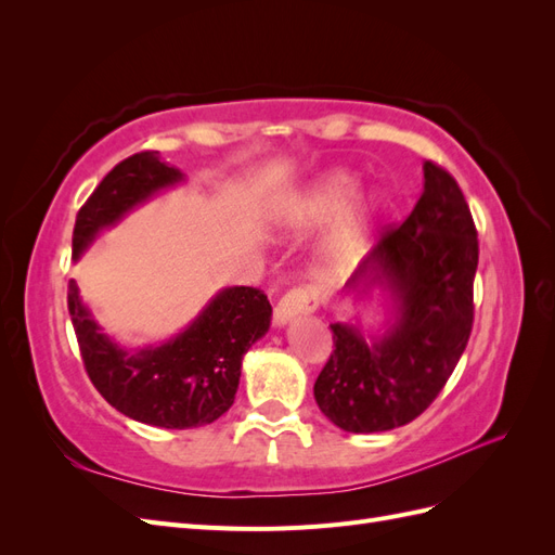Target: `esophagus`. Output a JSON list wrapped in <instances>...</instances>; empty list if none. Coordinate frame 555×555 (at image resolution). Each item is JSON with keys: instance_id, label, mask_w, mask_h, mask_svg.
Wrapping results in <instances>:
<instances>
[{"instance_id": "34e87169", "label": "esophagus", "mask_w": 555, "mask_h": 555, "mask_svg": "<svg viewBox=\"0 0 555 555\" xmlns=\"http://www.w3.org/2000/svg\"><path fill=\"white\" fill-rule=\"evenodd\" d=\"M314 308H317L314 292L310 287H296V289H289L278 300L273 319L278 326H284V324H289L292 319H296L298 314L312 312Z\"/></svg>"}]
</instances>
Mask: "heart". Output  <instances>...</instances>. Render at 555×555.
Masks as SVG:
<instances>
[{
    "label": "heart",
    "mask_w": 555,
    "mask_h": 555,
    "mask_svg": "<svg viewBox=\"0 0 555 555\" xmlns=\"http://www.w3.org/2000/svg\"><path fill=\"white\" fill-rule=\"evenodd\" d=\"M359 192L361 180L354 173L331 171L310 184L304 194L284 204L280 224L292 233H310L322 229L354 204ZM377 220L379 201L375 198L363 201L357 208L348 210L331 229L322 249H319V271L324 275H343L351 271L371 247Z\"/></svg>",
    "instance_id": "obj_1"
}]
</instances>
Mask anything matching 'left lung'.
I'll return each mask as SVG.
<instances>
[{
	"label": "left lung",
	"mask_w": 555,
	"mask_h": 555,
	"mask_svg": "<svg viewBox=\"0 0 555 555\" xmlns=\"http://www.w3.org/2000/svg\"><path fill=\"white\" fill-rule=\"evenodd\" d=\"M477 261V229L459 182L426 162L414 210L382 233L347 282L389 292L396 322L373 340L354 324H331L335 349L314 382V400L335 426L391 430L438 398L473 331Z\"/></svg>",
	"instance_id": "obj_1"
}]
</instances>
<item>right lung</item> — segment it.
I'll return each instance as SVG.
<instances>
[{
	"label": "right lung",
	"instance_id": "obj_1",
	"mask_svg": "<svg viewBox=\"0 0 555 555\" xmlns=\"http://www.w3.org/2000/svg\"><path fill=\"white\" fill-rule=\"evenodd\" d=\"M180 180L182 173L162 162L157 150L117 164L76 215L74 259L99 231ZM66 304L94 389L133 422L178 430L212 424L233 405L245 351L268 331L273 314L263 292L231 287L217 294L176 338L159 347L125 349L99 328L80 300L76 280H69Z\"/></svg>",
	"mask_w": 555,
	"mask_h": 555
}]
</instances>
